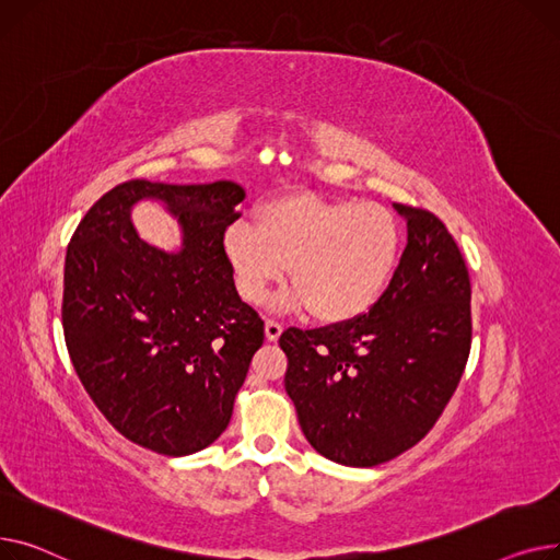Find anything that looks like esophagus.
<instances>
[{"instance_id": "34e87169", "label": "esophagus", "mask_w": 560, "mask_h": 560, "mask_svg": "<svg viewBox=\"0 0 560 560\" xmlns=\"http://www.w3.org/2000/svg\"><path fill=\"white\" fill-rule=\"evenodd\" d=\"M265 332H267V339H269V341H278L280 335H282V323L269 318V320L265 323Z\"/></svg>"}]
</instances>
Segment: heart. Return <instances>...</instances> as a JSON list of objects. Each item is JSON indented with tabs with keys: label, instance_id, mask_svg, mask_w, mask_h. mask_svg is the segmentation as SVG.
Returning <instances> with one entry per match:
<instances>
[{
	"label": "heart",
	"instance_id": "b5f03b06",
	"mask_svg": "<svg viewBox=\"0 0 560 560\" xmlns=\"http://www.w3.org/2000/svg\"><path fill=\"white\" fill-rule=\"evenodd\" d=\"M223 250L242 299L261 303L287 276L293 289L276 301L323 323L369 312L384 293L400 255V223L380 203L327 201L299 191L257 210V225H228Z\"/></svg>",
	"mask_w": 560,
	"mask_h": 560
}]
</instances>
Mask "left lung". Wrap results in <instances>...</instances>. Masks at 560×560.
Returning <instances> with one entry per match:
<instances>
[{"label": "left lung", "mask_w": 560, "mask_h": 560, "mask_svg": "<svg viewBox=\"0 0 560 560\" xmlns=\"http://www.w3.org/2000/svg\"><path fill=\"white\" fill-rule=\"evenodd\" d=\"M393 208L407 221V246L369 314L280 337L284 388L307 443L352 468L390 462L430 432L470 354L462 250L432 212Z\"/></svg>", "instance_id": "1"}]
</instances>
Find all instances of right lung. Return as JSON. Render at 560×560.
<instances>
[{"label":"right lung","instance_id":"right-lung-1","mask_svg":"<svg viewBox=\"0 0 560 560\" xmlns=\"http://www.w3.org/2000/svg\"><path fill=\"white\" fill-rule=\"evenodd\" d=\"M233 180H128L98 199L65 255L62 332L88 396L147 450L187 456L230 422L265 323L235 287L223 233L240 219ZM155 200L182 225V250L139 240L129 212Z\"/></svg>","mask_w":560,"mask_h":560}]
</instances>
